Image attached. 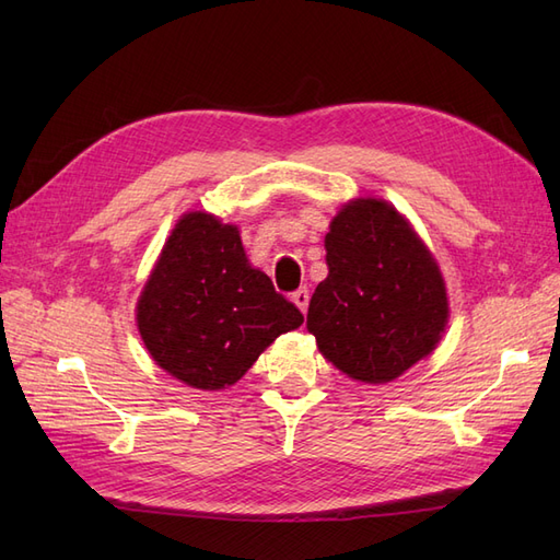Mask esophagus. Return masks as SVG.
<instances>
[{
    "label": "esophagus",
    "instance_id": "1",
    "mask_svg": "<svg viewBox=\"0 0 560 560\" xmlns=\"http://www.w3.org/2000/svg\"><path fill=\"white\" fill-rule=\"evenodd\" d=\"M292 301L299 306L301 313L308 311V301H311V292L306 290V287H299V290L292 294Z\"/></svg>",
    "mask_w": 560,
    "mask_h": 560
}]
</instances>
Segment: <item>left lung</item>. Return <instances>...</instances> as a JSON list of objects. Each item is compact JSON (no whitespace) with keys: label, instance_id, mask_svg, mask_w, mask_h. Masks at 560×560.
<instances>
[{"label":"left lung","instance_id":"left-lung-1","mask_svg":"<svg viewBox=\"0 0 560 560\" xmlns=\"http://www.w3.org/2000/svg\"><path fill=\"white\" fill-rule=\"evenodd\" d=\"M329 276L308 306L319 352L354 381L387 383L442 341V270L411 224L381 198H354L325 238Z\"/></svg>","mask_w":560,"mask_h":560}]
</instances>
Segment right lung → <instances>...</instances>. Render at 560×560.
Wrapping results in <instances>:
<instances>
[{"label":"right lung","instance_id":"right-lung-1","mask_svg":"<svg viewBox=\"0 0 560 560\" xmlns=\"http://www.w3.org/2000/svg\"><path fill=\"white\" fill-rule=\"evenodd\" d=\"M301 322L294 303L249 266L238 229L208 212H189L175 224L138 301V329L151 358L198 389L238 383Z\"/></svg>","mask_w":560,"mask_h":560}]
</instances>
